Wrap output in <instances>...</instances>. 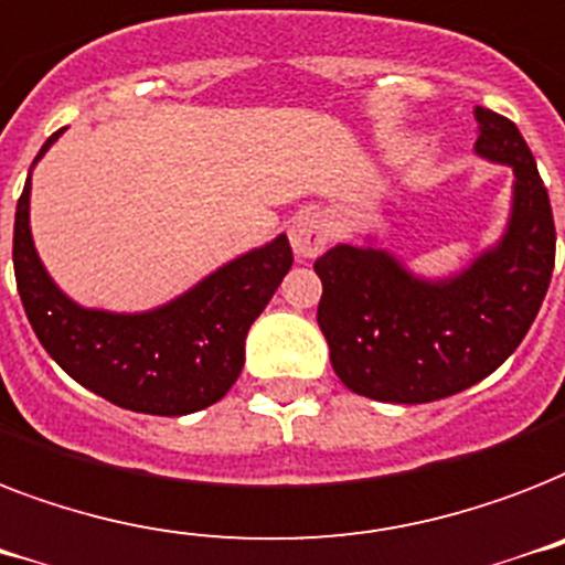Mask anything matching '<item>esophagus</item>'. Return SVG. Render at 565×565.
<instances>
[{
    "mask_svg": "<svg viewBox=\"0 0 565 565\" xmlns=\"http://www.w3.org/2000/svg\"><path fill=\"white\" fill-rule=\"evenodd\" d=\"M288 238L300 259H315L327 250L329 238H332V218L327 212H303L288 230Z\"/></svg>",
    "mask_w": 565,
    "mask_h": 565,
    "instance_id": "34e87169",
    "label": "esophagus"
}]
</instances>
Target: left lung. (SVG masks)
Masks as SVG:
<instances>
[{
    "mask_svg": "<svg viewBox=\"0 0 565 565\" xmlns=\"http://www.w3.org/2000/svg\"><path fill=\"white\" fill-rule=\"evenodd\" d=\"M476 154L511 166L502 238L444 279L411 274L391 250L335 245L315 262L318 327L353 394L435 403L490 376L522 344L554 270V215L534 154L511 119L476 107Z\"/></svg>",
    "mask_w": 565,
    "mask_h": 565,
    "instance_id": "1",
    "label": "left lung"
}]
</instances>
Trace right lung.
Listing matches in <instances>:
<instances>
[{
    "instance_id": "obj_1",
    "label": "right lung",
    "mask_w": 565,
    "mask_h": 565,
    "mask_svg": "<svg viewBox=\"0 0 565 565\" xmlns=\"http://www.w3.org/2000/svg\"><path fill=\"white\" fill-rule=\"evenodd\" d=\"M52 134L38 160L57 142ZM34 160V162H38ZM31 171L13 218V274L29 323L78 385L119 408L183 417L218 403L245 367L247 329L291 268L279 233L148 311L84 309L49 277L31 238Z\"/></svg>"
}]
</instances>
